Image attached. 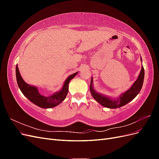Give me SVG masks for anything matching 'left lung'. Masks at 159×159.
<instances>
[{
  "label": "left lung",
  "mask_w": 159,
  "mask_h": 159,
  "mask_svg": "<svg viewBox=\"0 0 159 159\" xmlns=\"http://www.w3.org/2000/svg\"><path fill=\"white\" fill-rule=\"evenodd\" d=\"M144 76H145V71H144V68L142 66L140 74H139L137 80L134 81V83L133 84L131 87L130 88V89L126 91L125 93H121V95L116 99L108 98L107 96H105L103 95L96 92L93 88L92 78H91L90 84V92L91 93V95L93 96V98L95 99L96 102H98L99 103L103 105V107L110 109L121 107L131 102V101L135 98L138 95V93L140 92L143 84Z\"/></svg>",
  "instance_id": "1"
}]
</instances>
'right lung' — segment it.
Returning a JSON list of instances; mask_svg holds the SVG:
<instances>
[{"label":"right lung","instance_id":"obj_1","mask_svg":"<svg viewBox=\"0 0 159 159\" xmlns=\"http://www.w3.org/2000/svg\"><path fill=\"white\" fill-rule=\"evenodd\" d=\"M78 73V72H75L68 77L65 81L63 88L60 91H57L51 96H44L39 93L36 87L28 85L24 81L20 75L18 66L16 65V81L22 93L31 102L43 109L54 107L63 102L68 93V85L70 80L73 79Z\"/></svg>","mask_w":159,"mask_h":159}]
</instances>
